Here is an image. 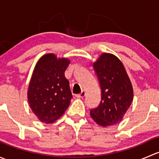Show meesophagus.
<instances>
[{
    "instance_id": "esophagus-1",
    "label": "esophagus",
    "mask_w": 159,
    "mask_h": 159,
    "mask_svg": "<svg viewBox=\"0 0 159 159\" xmlns=\"http://www.w3.org/2000/svg\"><path fill=\"white\" fill-rule=\"evenodd\" d=\"M85 94H86L85 91H81V93H80V94H77L76 97H77V98H84V96H85Z\"/></svg>"
}]
</instances>
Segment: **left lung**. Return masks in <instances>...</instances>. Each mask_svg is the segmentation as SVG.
<instances>
[{"label": "left lung", "instance_id": "left-lung-1", "mask_svg": "<svg viewBox=\"0 0 159 159\" xmlns=\"http://www.w3.org/2000/svg\"><path fill=\"white\" fill-rule=\"evenodd\" d=\"M101 88V102L90 110L94 121L103 127L122 120L133 100V89L121 61L105 53L93 65Z\"/></svg>", "mask_w": 159, "mask_h": 159}]
</instances>
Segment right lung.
I'll use <instances>...</instances> for the list:
<instances>
[{
    "mask_svg": "<svg viewBox=\"0 0 159 159\" xmlns=\"http://www.w3.org/2000/svg\"><path fill=\"white\" fill-rule=\"evenodd\" d=\"M70 64L53 54L40 58L35 66L28 91L32 111L44 123L58 119L69 106L72 94L65 71Z\"/></svg>",
    "mask_w": 159,
    "mask_h": 159,
    "instance_id": "1",
    "label": "right lung"
}]
</instances>
